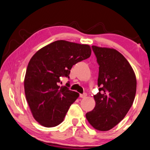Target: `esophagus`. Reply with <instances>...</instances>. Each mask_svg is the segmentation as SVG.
I'll return each mask as SVG.
<instances>
[{
	"label": "esophagus",
	"instance_id": "1",
	"mask_svg": "<svg viewBox=\"0 0 150 150\" xmlns=\"http://www.w3.org/2000/svg\"><path fill=\"white\" fill-rule=\"evenodd\" d=\"M87 96V94H86V93H82V94H80V97H81V98H85V97Z\"/></svg>",
	"mask_w": 150,
	"mask_h": 150
}]
</instances>
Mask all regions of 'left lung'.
Listing matches in <instances>:
<instances>
[{
  "label": "left lung",
  "mask_w": 150,
  "mask_h": 150,
  "mask_svg": "<svg viewBox=\"0 0 150 150\" xmlns=\"http://www.w3.org/2000/svg\"><path fill=\"white\" fill-rule=\"evenodd\" d=\"M99 65V92L95 107L86 118L95 129L109 131L129 112L135 97L137 80L129 62L114 49L92 46Z\"/></svg>",
  "instance_id": "8db88e82"
}]
</instances>
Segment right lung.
<instances>
[{"instance_id":"1","label":"right lung","mask_w":150,"mask_h":150,"mask_svg":"<svg viewBox=\"0 0 150 150\" xmlns=\"http://www.w3.org/2000/svg\"><path fill=\"white\" fill-rule=\"evenodd\" d=\"M91 50L87 45L57 40L38 51L28 64L24 79L26 100L34 118L45 127L64 121L70 105L79 94L60 87L61 77L70 79L74 65L87 59Z\"/></svg>"}]
</instances>
